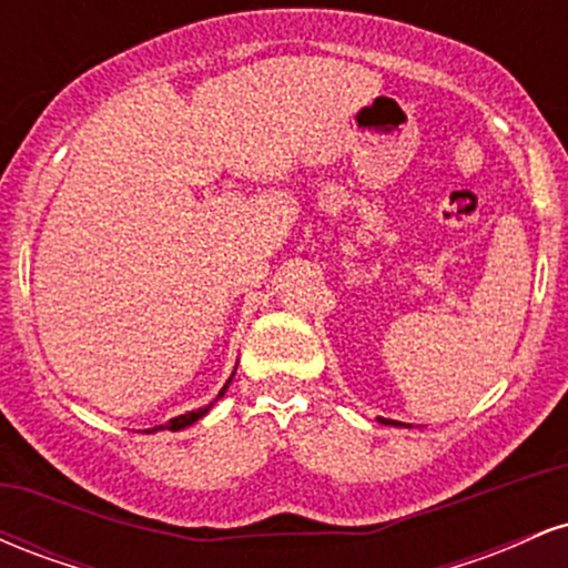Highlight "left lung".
I'll list each match as a JSON object with an SVG mask.
<instances>
[{
  "label": "left lung",
  "mask_w": 568,
  "mask_h": 568,
  "mask_svg": "<svg viewBox=\"0 0 568 568\" xmlns=\"http://www.w3.org/2000/svg\"><path fill=\"white\" fill-rule=\"evenodd\" d=\"M379 422H384V425H395L393 419H384V416H379Z\"/></svg>",
  "instance_id": "obj_1"
}]
</instances>
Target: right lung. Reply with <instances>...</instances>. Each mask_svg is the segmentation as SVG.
Returning a JSON list of instances; mask_svg holds the SVG:
<instances>
[{"mask_svg": "<svg viewBox=\"0 0 568 568\" xmlns=\"http://www.w3.org/2000/svg\"><path fill=\"white\" fill-rule=\"evenodd\" d=\"M232 382V379H230ZM230 382L224 384V389H221L219 395H224L226 393V387H230ZM207 408L211 406H205V408H197V410H189V414H181V416H175V419H171L168 422V425H158V427H152V429H146V433H158V429H184V427H189V425H194V422L197 419H202V416L207 414Z\"/></svg>", "mask_w": 568, "mask_h": 568, "instance_id": "obj_1", "label": "right lung"}]
</instances>
